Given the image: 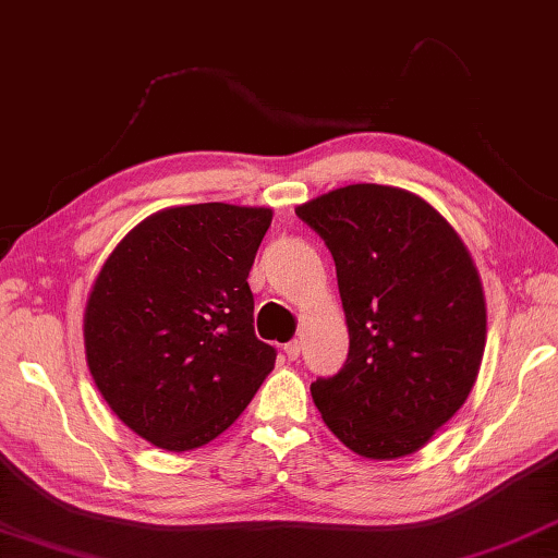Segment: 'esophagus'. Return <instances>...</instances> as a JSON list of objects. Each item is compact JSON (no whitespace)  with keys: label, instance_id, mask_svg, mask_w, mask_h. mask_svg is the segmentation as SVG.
Returning <instances> with one entry per match:
<instances>
[{"label":"esophagus","instance_id":"34e87169","mask_svg":"<svg viewBox=\"0 0 558 558\" xmlns=\"http://www.w3.org/2000/svg\"><path fill=\"white\" fill-rule=\"evenodd\" d=\"M284 353H287L289 360H296L301 355V343H299V340H291V343H287L284 345Z\"/></svg>","mask_w":558,"mask_h":558}]
</instances>
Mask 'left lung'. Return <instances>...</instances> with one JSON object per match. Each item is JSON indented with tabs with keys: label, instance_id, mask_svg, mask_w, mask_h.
Masks as SVG:
<instances>
[{
	"label": "left lung",
	"instance_id": "1",
	"mask_svg": "<svg viewBox=\"0 0 558 558\" xmlns=\"http://www.w3.org/2000/svg\"><path fill=\"white\" fill-rule=\"evenodd\" d=\"M333 254L350 350L311 395L357 456L422 448L471 395L485 353L481 277L458 232L404 189L355 183L299 205Z\"/></svg>",
	"mask_w": 558,
	"mask_h": 558
}]
</instances>
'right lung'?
<instances>
[{
    "mask_svg": "<svg viewBox=\"0 0 558 558\" xmlns=\"http://www.w3.org/2000/svg\"><path fill=\"white\" fill-rule=\"evenodd\" d=\"M269 225V208H166L97 274L83 318L87 367L112 412L163 451L220 436L274 369L247 284Z\"/></svg>",
    "mask_w": 558,
    "mask_h": 558,
    "instance_id": "obj_1",
    "label": "right lung"
}]
</instances>
